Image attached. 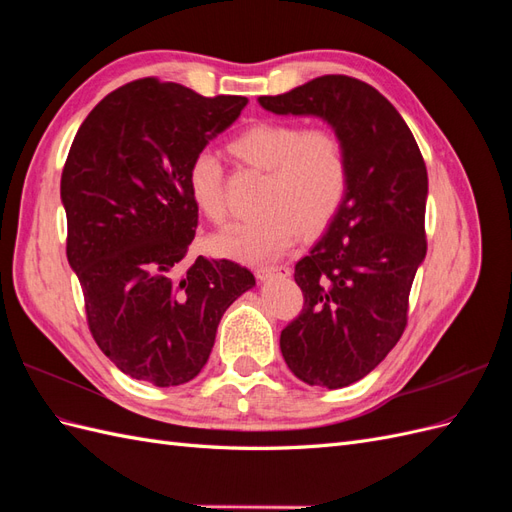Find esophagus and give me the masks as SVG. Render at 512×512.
<instances>
[{"mask_svg":"<svg viewBox=\"0 0 512 512\" xmlns=\"http://www.w3.org/2000/svg\"><path fill=\"white\" fill-rule=\"evenodd\" d=\"M275 275L286 277V275H290V269L288 267H260V269H256V277L260 282H265V280H269V277H275Z\"/></svg>","mask_w":512,"mask_h":512,"instance_id":"esophagus-1","label":"esophagus"}]
</instances>
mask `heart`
Here are the masks:
<instances>
[{
	"label": "heart",
	"mask_w": 512,
	"mask_h": 512,
	"mask_svg": "<svg viewBox=\"0 0 512 512\" xmlns=\"http://www.w3.org/2000/svg\"><path fill=\"white\" fill-rule=\"evenodd\" d=\"M241 164L267 173L260 192L265 209L252 220L228 226L213 250L243 262L282 256L305 232H318L342 209L350 188V162L342 138L294 121H258L230 141ZM194 207L213 224L226 220L224 166L211 149L194 153L188 166Z\"/></svg>",
	"instance_id": "heart-1"
}]
</instances>
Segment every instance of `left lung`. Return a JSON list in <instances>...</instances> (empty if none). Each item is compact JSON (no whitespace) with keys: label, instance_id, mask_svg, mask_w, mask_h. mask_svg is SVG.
I'll return each mask as SVG.
<instances>
[{"label":"left lung","instance_id":"1","mask_svg":"<svg viewBox=\"0 0 512 512\" xmlns=\"http://www.w3.org/2000/svg\"><path fill=\"white\" fill-rule=\"evenodd\" d=\"M258 102L275 115L324 119L348 151L346 200L294 267L305 301L280 337L294 376L342 389L376 369L408 324L410 288L427 254L425 160L397 108L352 76H318Z\"/></svg>","mask_w":512,"mask_h":512}]
</instances>
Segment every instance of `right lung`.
<instances>
[{"label":"right lung","mask_w":512,"mask_h":512,"mask_svg":"<svg viewBox=\"0 0 512 512\" xmlns=\"http://www.w3.org/2000/svg\"><path fill=\"white\" fill-rule=\"evenodd\" d=\"M247 98L138 79L108 94L74 136L61 173L66 254L89 331L123 374L156 386L205 367L226 309L256 280L232 260L198 256L188 192L194 153L232 126Z\"/></svg>","instance_id":"1"}]
</instances>
